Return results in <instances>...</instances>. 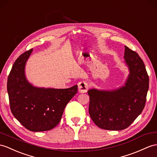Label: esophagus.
<instances>
[{"mask_svg":"<svg viewBox=\"0 0 157 157\" xmlns=\"http://www.w3.org/2000/svg\"><path fill=\"white\" fill-rule=\"evenodd\" d=\"M78 90L80 93H86L88 89H89V85L86 81H81L78 83Z\"/></svg>","mask_w":157,"mask_h":157,"instance_id":"esophagus-1","label":"esophagus"}]
</instances>
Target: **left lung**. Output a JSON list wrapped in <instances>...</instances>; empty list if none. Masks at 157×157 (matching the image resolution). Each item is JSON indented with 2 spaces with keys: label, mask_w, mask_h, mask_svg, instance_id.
<instances>
[{
  "label": "left lung",
  "mask_w": 157,
  "mask_h": 157,
  "mask_svg": "<svg viewBox=\"0 0 157 157\" xmlns=\"http://www.w3.org/2000/svg\"><path fill=\"white\" fill-rule=\"evenodd\" d=\"M124 58L130 74L125 85L113 90H88L89 112L99 128L121 131L128 127L144 108L149 78L139 55L125 46Z\"/></svg>",
  "instance_id": "1"
}]
</instances>
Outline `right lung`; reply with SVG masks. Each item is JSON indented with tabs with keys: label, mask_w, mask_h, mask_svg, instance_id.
Listing matches in <instances>:
<instances>
[{
	"label": "right lung",
	"mask_w": 157,
	"mask_h": 157,
	"mask_svg": "<svg viewBox=\"0 0 157 157\" xmlns=\"http://www.w3.org/2000/svg\"><path fill=\"white\" fill-rule=\"evenodd\" d=\"M33 48L15 60L7 81L9 103L14 117L26 129L46 131L59 123L67 103L77 93L78 86L68 89H44L33 86L25 75L26 60Z\"/></svg>",
	"instance_id": "obj_1"
}]
</instances>
